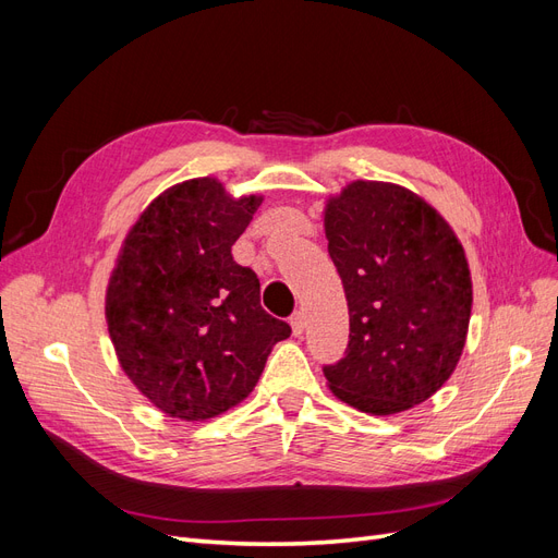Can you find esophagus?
Listing matches in <instances>:
<instances>
[{
	"mask_svg": "<svg viewBox=\"0 0 558 558\" xmlns=\"http://www.w3.org/2000/svg\"><path fill=\"white\" fill-rule=\"evenodd\" d=\"M291 326H293V335H295V337H300L302 332H305V326H307L305 314H302V312H295V314L291 316Z\"/></svg>",
	"mask_w": 558,
	"mask_h": 558,
	"instance_id": "34e87169",
	"label": "esophagus"
}]
</instances>
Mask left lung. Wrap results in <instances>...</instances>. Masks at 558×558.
<instances>
[{"label": "left lung", "mask_w": 558, "mask_h": 558, "mask_svg": "<svg viewBox=\"0 0 558 558\" xmlns=\"http://www.w3.org/2000/svg\"><path fill=\"white\" fill-rule=\"evenodd\" d=\"M324 223L349 305L344 359L324 365L330 391L367 414L410 410L461 359L472 310L465 251L428 202L393 183H349Z\"/></svg>", "instance_id": "left-lung-1"}]
</instances>
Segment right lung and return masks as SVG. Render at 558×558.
I'll list each match as a JSON object with an SVG mask.
<instances>
[{
    "label": "right lung",
    "instance_id": "right-lung-1",
    "mask_svg": "<svg viewBox=\"0 0 558 558\" xmlns=\"http://www.w3.org/2000/svg\"><path fill=\"white\" fill-rule=\"evenodd\" d=\"M263 197L232 199L216 179L156 197L130 230L107 289V324L132 384L170 416L205 421L256 386L291 335L260 307V281L232 244Z\"/></svg>",
    "mask_w": 558,
    "mask_h": 558
}]
</instances>
